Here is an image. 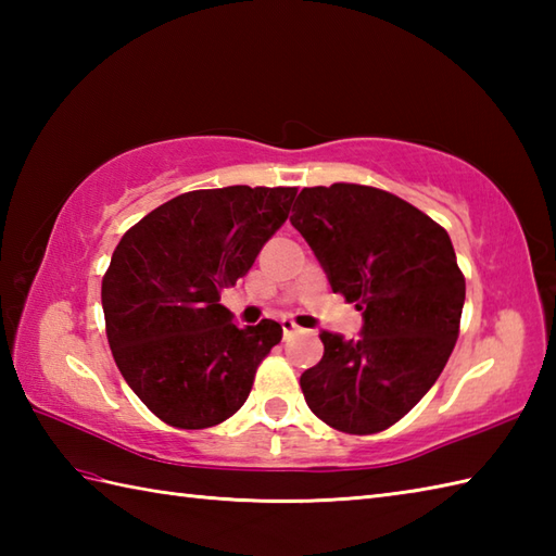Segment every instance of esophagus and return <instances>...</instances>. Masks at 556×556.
Wrapping results in <instances>:
<instances>
[{"mask_svg":"<svg viewBox=\"0 0 556 556\" xmlns=\"http://www.w3.org/2000/svg\"><path fill=\"white\" fill-rule=\"evenodd\" d=\"M281 329H285V337L299 332V325L291 320V317H281Z\"/></svg>","mask_w":556,"mask_h":556,"instance_id":"esophagus-1","label":"esophagus"}]
</instances>
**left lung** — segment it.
I'll list each match as a JSON object with an SVG mask.
<instances>
[{
    "label": "left lung",
    "mask_w": 556,
    "mask_h": 556,
    "mask_svg": "<svg viewBox=\"0 0 556 556\" xmlns=\"http://www.w3.org/2000/svg\"><path fill=\"white\" fill-rule=\"evenodd\" d=\"M291 224L334 293L363 311L361 339L323 332V361L301 375L329 428L375 434L428 394L458 339L466 279L448 233L394 193L361 184L303 188Z\"/></svg>",
    "instance_id": "obj_1"
}]
</instances>
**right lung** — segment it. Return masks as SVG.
I'll return each instance as SVG.
<instances>
[{"mask_svg":"<svg viewBox=\"0 0 556 556\" xmlns=\"http://www.w3.org/2000/svg\"><path fill=\"white\" fill-rule=\"evenodd\" d=\"M296 188L191 191L128 229L102 277V311L116 368L172 428L231 418L281 325H233L219 303L287 222Z\"/></svg>","mask_w":556,"mask_h":556,"instance_id":"add662e5","label":"right lung"}]
</instances>
